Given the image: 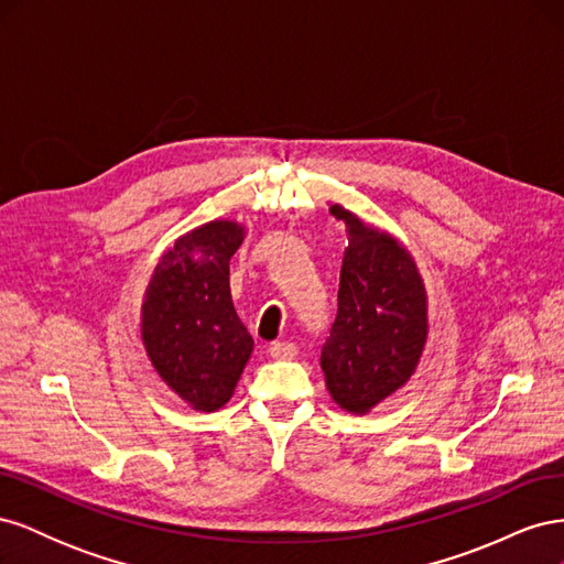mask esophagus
<instances>
[{
    "label": "esophagus",
    "mask_w": 564,
    "mask_h": 564,
    "mask_svg": "<svg viewBox=\"0 0 564 564\" xmlns=\"http://www.w3.org/2000/svg\"><path fill=\"white\" fill-rule=\"evenodd\" d=\"M296 344H292V340H278V344H272L268 348V355L272 357V360H292V357L296 355Z\"/></svg>",
    "instance_id": "obj_1"
}]
</instances>
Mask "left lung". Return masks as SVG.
I'll return each instance as SVG.
<instances>
[{
	"instance_id": "1",
	"label": "left lung",
	"mask_w": 564,
	"mask_h": 564,
	"mask_svg": "<svg viewBox=\"0 0 564 564\" xmlns=\"http://www.w3.org/2000/svg\"><path fill=\"white\" fill-rule=\"evenodd\" d=\"M329 214L346 224L348 249L319 365L332 400L367 414L416 371L429 338V299L412 253L395 237L365 226L340 204Z\"/></svg>"
}]
</instances>
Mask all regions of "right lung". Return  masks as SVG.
<instances>
[{
  "mask_svg": "<svg viewBox=\"0 0 564 564\" xmlns=\"http://www.w3.org/2000/svg\"><path fill=\"white\" fill-rule=\"evenodd\" d=\"M245 240L235 220H212L178 237L152 272L141 336L162 381L197 412L224 406L253 338L230 296V259Z\"/></svg>",
  "mask_w": 564,
  "mask_h": 564,
  "instance_id": "right-lung-1",
  "label": "right lung"
}]
</instances>
